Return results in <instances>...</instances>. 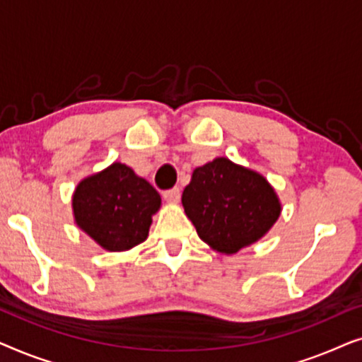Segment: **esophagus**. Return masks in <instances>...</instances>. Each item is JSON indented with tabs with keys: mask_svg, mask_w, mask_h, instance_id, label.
Masks as SVG:
<instances>
[{
	"mask_svg": "<svg viewBox=\"0 0 362 362\" xmlns=\"http://www.w3.org/2000/svg\"><path fill=\"white\" fill-rule=\"evenodd\" d=\"M163 197H165L168 202H173V204H175V202L180 201V197H181L180 187H171V189L165 191L163 192Z\"/></svg>",
	"mask_w": 362,
	"mask_h": 362,
	"instance_id": "esophagus-1",
	"label": "esophagus"
}]
</instances>
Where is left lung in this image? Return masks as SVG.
I'll return each instance as SVG.
<instances>
[{"mask_svg":"<svg viewBox=\"0 0 362 362\" xmlns=\"http://www.w3.org/2000/svg\"><path fill=\"white\" fill-rule=\"evenodd\" d=\"M181 202L197 235L227 255L262 239L281 211L264 176L227 158L196 168Z\"/></svg>","mask_w":362,"mask_h":362,"instance_id":"8db88e82","label":"left lung"}]
</instances>
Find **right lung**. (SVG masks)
Here are the masks:
<instances>
[{
	"instance_id": "add662e5",
	"label": "right lung",
	"mask_w": 362,
	"mask_h": 362,
	"mask_svg": "<svg viewBox=\"0 0 362 362\" xmlns=\"http://www.w3.org/2000/svg\"><path fill=\"white\" fill-rule=\"evenodd\" d=\"M160 206L155 187L122 163L82 180L72 196L76 224L110 252L146 240L151 216Z\"/></svg>"
}]
</instances>
